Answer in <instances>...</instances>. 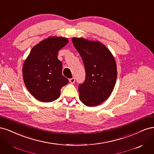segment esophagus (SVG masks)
I'll list each match as a JSON object with an SVG mask.
<instances>
[{
	"mask_svg": "<svg viewBox=\"0 0 154 154\" xmlns=\"http://www.w3.org/2000/svg\"><path fill=\"white\" fill-rule=\"evenodd\" d=\"M69 82H71V83H74V82H75V78H74V77H72V78L70 79V80H69Z\"/></svg>",
	"mask_w": 154,
	"mask_h": 154,
	"instance_id": "1",
	"label": "esophagus"
}]
</instances>
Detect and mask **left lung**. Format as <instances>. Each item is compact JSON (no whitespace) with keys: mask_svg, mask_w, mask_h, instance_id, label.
Here are the masks:
<instances>
[{"mask_svg":"<svg viewBox=\"0 0 154 154\" xmlns=\"http://www.w3.org/2000/svg\"><path fill=\"white\" fill-rule=\"evenodd\" d=\"M85 69V80L78 86L80 99L88 106L105 101L112 93L117 78V67L110 51L97 41L72 38Z\"/></svg>","mask_w":154,"mask_h":154,"instance_id":"left-lung-1","label":"left lung"}]
</instances>
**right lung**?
I'll list each match as a JSON object with an SVG mask.
<instances>
[{
    "mask_svg": "<svg viewBox=\"0 0 154 154\" xmlns=\"http://www.w3.org/2000/svg\"><path fill=\"white\" fill-rule=\"evenodd\" d=\"M63 37H50L32 48L23 66L24 82L36 99L43 102L58 98L60 90L69 80L62 75L58 51L68 43Z\"/></svg>",
    "mask_w": 154,
    "mask_h": 154,
    "instance_id": "add662e5",
    "label": "right lung"
}]
</instances>
